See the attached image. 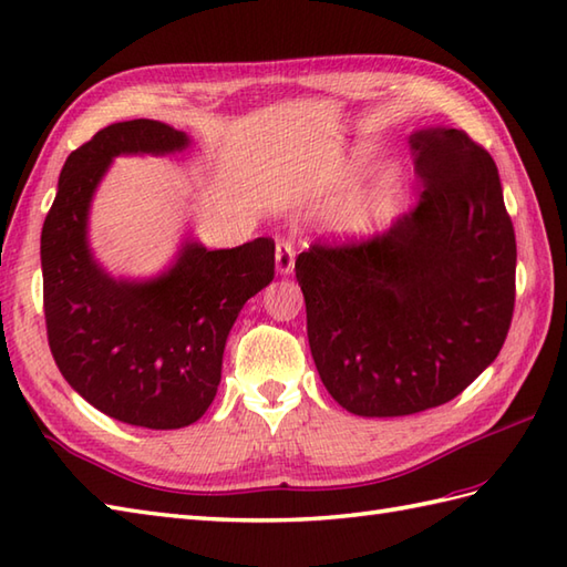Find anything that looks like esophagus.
Wrapping results in <instances>:
<instances>
[{
	"instance_id": "1",
	"label": "esophagus",
	"mask_w": 567,
	"mask_h": 567,
	"mask_svg": "<svg viewBox=\"0 0 567 567\" xmlns=\"http://www.w3.org/2000/svg\"><path fill=\"white\" fill-rule=\"evenodd\" d=\"M275 268L280 275H292L295 270V244L290 238H280L275 248Z\"/></svg>"
}]
</instances>
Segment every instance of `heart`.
Listing matches in <instances>:
<instances>
[{
    "instance_id": "heart-1",
    "label": "heart",
    "mask_w": 567,
    "mask_h": 567,
    "mask_svg": "<svg viewBox=\"0 0 567 567\" xmlns=\"http://www.w3.org/2000/svg\"><path fill=\"white\" fill-rule=\"evenodd\" d=\"M394 189H396V177L394 175H384L380 183L375 185V189H372L370 202H368V207H365V219H378L380 212L388 207V202L392 199Z\"/></svg>"
}]
</instances>
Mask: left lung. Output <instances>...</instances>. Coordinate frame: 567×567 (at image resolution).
Here are the masks:
<instances>
[{
  "instance_id": "obj_1",
  "label": "left lung",
  "mask_w": 567,
  "mask_h": 567,
  "mask_svg": "<svg viewBox=\"0 0 567 567\" xmlns=\"http://www.w3.org/2000/svg\"><path fill=\"white\" fill-rule=\"evenodd\" d=\"M421 199L388 231L295 262L323 388L358 416L451 402L502 351L516 240L495 161L465 131L409 136Z\"/></svg>"
}]
</instances>
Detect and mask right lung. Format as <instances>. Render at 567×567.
<instances>
[{"label":"right lung","instance_id":"right-lung-1","mask_svg":"<svg viewBox=\"0 0 567 567\" xmlns=\"http://www.w3.org/2000/svg\"><path fill=\"white\" fill-rule=\"evenodd\" d=\"M189 136L153 118L106 126L68 155L41 231L48 346L68 384L106 416L183 429L221 382L238 311L275 277L272 238L209 250L185 236L148 280L106 272L90 246L94 192L118 155H171Z\"/></svg>","mask_w":567,"mask_h":567}]
</instances>
